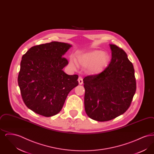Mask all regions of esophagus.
<instances>
[{
	"instance_id": "esophagus-1",
	"label": "esophagus",
	"mask_w": 154,
	"mask_h": 154,
	"mask_svg": "<svg viewBox=\"0 0 154 154\" xmlns=\"http://www.w3.org/2000/svg\"><path fill=\"white\" fill-rule=\"evenodd\" d=\"M78 81H79V83L80 85H82L83 84V79L81 77H79V79H78Z\"/></svg>"
}]
</instances>
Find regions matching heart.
<instances>
[{
    "instance_id": "obj_1",
    "label": "heart",
    "mask_w": 154,
    "mask_h": 154,
    "mask_svg": "<svg viewBox=\"0 0 154 154\" xmlns=\"http://www.w3.org/2000/svg\"><path fill=\"white\" fill-rule=\"evenodd\" d=\"M109 60L108 54L100 50H94L83 54L78 57V63L84 68H87L88 73L91 74H99L102 73L107 66ZM70 65L74 69L76 65L73 60Z\"/></svg>"
}]
</instances>
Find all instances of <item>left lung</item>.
<instances>
[{
    "mask_svg": "<svg viewBox=\"0 0 154 154\" xmlns=\"http://www.w3.org/2000/svg\"><path fill=\"white\" fill-rule=\"evenodd\" d=\"M111 59L101 73L85 77L84 106L88 117L107 121L123 114L129 107L136 90L134 70L127 54L110 44Z\"/></svg>",
    "mask_w": 154,
    "mask_h": 154,
    "instance_id": "obj_1",
    "label": "left lung"
}]
</instances>
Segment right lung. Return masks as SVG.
Instances as JSON below:
<instances>
[{
    "mask_svg": "<svg viewBox=\"0 0 154 154\" xmlns=\"http://www.w3.org/2000/svg\"><path fill=\"white\" fill-rule=\"evenodd\" d=\"M72 46L52 42L33 46L22 56L18 83L30 110L47 117L57 114L69 93L79 85L78 75L62 70L68 64L63 57Z\"/></svg>",
    "mask_w": 154,
    "mask_h": 154,
    "instance_id": "obj_1",
    "label": "right lung"
}]
</instances>
